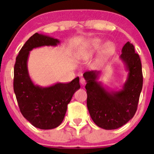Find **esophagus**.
Returning a JSON list of instances; mask_svg holds the SVG:
<instances>
[{"instance_id": "obj_1", "label": "esophagus", "mask_w": 154, "mask_h": 154, "mask_svg": "<svg viewBox=\"0 0 154 154\" xmlns=\"http://www.w3.org/2000/svg\"><path fill=\"white\" fill-rule=\"evenodd\" d=\"M80 83L82 85H85L86 84L85 79L84 78H81L80 79Z\"/></svg>"}]
</instances>
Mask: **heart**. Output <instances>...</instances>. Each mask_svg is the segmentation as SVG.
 <instances>
[{
	"label": "heart",
	"mask_w": 154,
	"mask_h": 154,
	"mask_svg": "<svg viewBox=\"0 0 154 154\" xmlns=\"http://www.w3.org/2000/svg\"><path fill=\"white\" fill-rule=\"evenodd\" d=\"M102 44V40L99 38H91L86 42L78 51V57L80 59H87L100 48ZM115 50V45L112 42H106L103 44L101 49L103 57H107L113 54Z\"/></svg>",
	"instance_id": "1"
}]
</instances>
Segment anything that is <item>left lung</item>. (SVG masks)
I'll return each mask as SVG.
<instances>
[{
    "label": "left lung",
    "instance_id": "1",
    "mask_svg": "<svg viewBox=\"0 0 154 154\" xmlns=\"http://www.w3.org/2000/svg\"><path fill=\"white\" fill-rule=\"evenodd\" d=\"M120 59L128 72L126 82L119 91H109L98 82L100 72L83 74L86 80L87 106L91 119L99 128L115 130L133 117L143 88L142 65L133 45L128 42L122 49Z\"/></svg>",
    "mask_w": 154,
    "mask_h": 154
}]
</instances>
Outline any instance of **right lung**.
<instances>
[{
    "instance_id": "1",
    "label": "right lung",
    "mask_w": 154,
    "mask_h": 154,
    "mask_svg": "<svg viewBox=\"0 0 154 154\" xmlns=\"http://www.w3.org/2000/svg\"><path fill=\"white\" fill-rule=\"evenodd\" d=\"M58 39L36 32L23 45L16 59L14 91L21 113L35 128L51 130L62 122L67 105L80 88L79 77L69 83H56L48 87L35 85L29 77L27 61L33 48L56 46Z\"/></svg>"
}]
</instances>
